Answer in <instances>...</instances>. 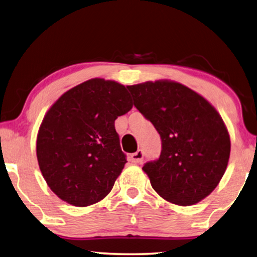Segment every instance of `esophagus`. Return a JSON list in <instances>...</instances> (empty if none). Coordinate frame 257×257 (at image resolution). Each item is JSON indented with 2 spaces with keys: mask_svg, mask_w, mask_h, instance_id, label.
Masks as SVG:
<instances>
[{
  "mask_svg": "<svg viewBox=\"0 0 257 257\" xmlns=\"http://www.w3.org/2000/svg\"><path fill=\"white\" fill-rule=\"evenodd\" d=\"M143 160V151L142 150H138L137 152L131 155V161L134 164H140Z\"/></svg>",
  "mask_w": 257,
  "mask_h": 257,
  "instance_id": "esophagus-1",
  "label": "esophagus"
}]
</instances>
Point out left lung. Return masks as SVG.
Returning a JSON list of instances; mask_svg holds the SVG:
<instances>
[{
    "label": "left lung",
    "instance_id": "obj_1",
    "mask_svg": "<svg viewBox=\"0 0 257 257\" xmlns=\"http://www.w3.org/2000/svg\"><path fill=\"white\" fill-rule=\"evenodd\" d=\"M127 89L163 143L159 159L142 168L152 188L170 203H199L228 166L230 137L221 116L201 94L175 81H147Z\"/></svg>",
    "mask_w": 257,
    "mask_h": 257
}]
</instances>
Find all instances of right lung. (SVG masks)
I'll return each mask as SVG.
<instances>
[{"instance_id":"1","label":"right lung","mask_w":257,"mask_h":257,"mask_svg":"<svg viewBox=\"0 0 257 257\" xmlns=\"http://www.w3.org/2000/svg\"><path fill=\"white\" fill-rule=\"evenodd\" d=\"M132 107L123 84L96 78L67 90L49 108L36 151L45 181L61 200L83 208L111 191L126 164L115 119Z\"/></svg>"}]
</instances>
